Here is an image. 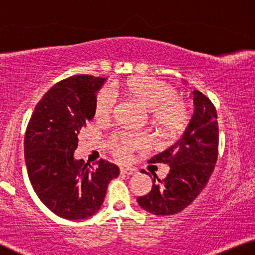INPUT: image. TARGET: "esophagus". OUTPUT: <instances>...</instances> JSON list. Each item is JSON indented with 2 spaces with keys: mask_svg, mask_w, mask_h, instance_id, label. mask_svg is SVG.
<instances>
[{
  "mask_svg": "<svg viewBox=\"0 0 255 255\" xmlns=\"http://www.w3.org/2000/svg\"><path fill=\"white\" fill-rule=\"evenodd\" d=\"M120 173L121 174H125V175H134V174L136 173V169L134 168H128V167H121L120 168Z\"/></svg>",
  "mask_w": 255,
  "mask_h": 255,
  "instance_id": "34e87169",
  "label": "esophagus"
}]
</instances>
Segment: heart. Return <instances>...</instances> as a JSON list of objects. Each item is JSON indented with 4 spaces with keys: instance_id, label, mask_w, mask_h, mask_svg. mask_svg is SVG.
<instances>
[{
    "instance_id": "heart-1",
    "label": "heart",
    "mask_w": 255,
    "mask_h": 255,
    "mask_svg": "<svg viewBox=\"0 0 255 255\" xmlns=\"http://www.w3.org/2000/svg\"><path fill=\"white\" fill-rule=\"evenodd\" d=\"M124 90L138 100L152 111L154 123L167 131H177L184 127L188 119L187 105L177 97L176 89L169 83L150 77H137L124 85ZM118 96L115 90L104 87L97 95L95 115L98 119H109L115 112ZM146 135L126 134L113 140L118 159H126L129 152L143 147L147 143Z\"/></svg>"
}]
</instances>
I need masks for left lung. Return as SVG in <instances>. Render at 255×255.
<instances>
[{
	"label": "left lung",
	"instance_id": "left-lung-1",
	"mask_svg": "<svg viewBox=\"0 0 255 255\" xmlns=\"http://www.w3.org/2000/svg\"><path fill=\"white\" fill-rule=\"evenodd\" d=\"M195 111L182 137L172 146L152 157L150 164H167L164 180H152L151 191L138 197L144 211L154 215H173L183 211L206 187L218 160L219 125L210 98L195 90Z\"/></svg>",
	"mask_w": 255,
	"mask_h": 255
}]
</instances>
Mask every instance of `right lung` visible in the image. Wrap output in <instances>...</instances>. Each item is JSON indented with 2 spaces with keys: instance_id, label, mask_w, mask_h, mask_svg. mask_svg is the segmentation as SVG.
<instances>
[{
  "instance_id": "add662e5",
  "label": "right lung",
  "mask_w": 255,
  "mask_h": 255,
  "mask_svg": "<svg viewBox=\"0 0 255 255\" xmlns=\"http://www.w3.org/2000/svg\"><path fill=\"white\" fill-rule=\"evenodd\" d=\"M105 78L74 75L52 86L36 104L26 129L24 151L30 184L56 215L83 220L103 204L119 167L101 159L94 168L74 159L78 135L95 116Z\"/></svg>"
}]
</instances>
